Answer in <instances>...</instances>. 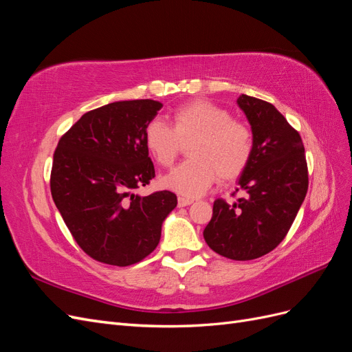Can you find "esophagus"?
<instances>
[{"mask_svg":"<svg viewBox=\"0 0 352 352\" xmlns=\"http://www.w3.org/2000/svg\"><path fill=\"white\" fill-rule=\"evenodd\" d=\"M194 202V199H190V198H184V197H179L177 198V206L179 207H188V206H190Z\"/></svg>","mask_w":352,"mask_h":352,"instance_id":"34e87169","label":"esophagus"}]
</instances>
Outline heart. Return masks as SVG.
Returning a JSON list of instances; mask_svg holds the SVG:
<instances>
[{
	"label": "heart",
	"instance_id": "heart-1",
	"mask_svg": "<svg viewBox=\"0 0 352 352\" xmlns=\"http://www.w3.org/2000/svg\"><path fill=\"white\" fill-rule=\"evenodd\" d=\"M146 151L154 162L168 167L189 146V162L160 179L164 189L184 197H199L219 179L230 182L248 167L252 155V133L247 126L219 105L198 100L173 113V129L160 119L146 124Z\"/></svg>",
	"mask_w": 352,
	"mask_h": 352
}]
</instances>
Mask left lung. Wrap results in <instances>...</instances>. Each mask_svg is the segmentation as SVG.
<instances>
[{
	"label": "left lung",
	"mask_w": 352,
	"mask_h": 352,
	"mask_svg": "<svg viewBox=\"0 0 352 352\" xmlns=\"http://www.w3.org/2000/svg\"><path fill=\"white\" fill-rule=\"evenodd\" d=\"M236 104L252 132V155L238 180L248 197L216 199L204 239L223 257L247 261L283 241L307 195L308 172L300 133L273 104L243 94Z\"/></svg>",
	"instance_id": "obj_1"
}]
</instances>
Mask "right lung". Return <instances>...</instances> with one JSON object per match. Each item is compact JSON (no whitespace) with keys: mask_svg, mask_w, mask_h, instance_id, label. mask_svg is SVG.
Here are the masks:
<instances>
[{"mask_svg":"<svg viewBox=\"0 0 352 352\" xmlns=\"http://www.w3.org/2000/svg\"><path fill=\"white\" fill-rule=\"evenodd\" d=\"M163 104L117 101L85 113L61 136L51 170V195L74 241L94 260L131 265L150 255L177 206L170 190H133L155 176L144 132Z\"/></svg>","mask_w":352,"mask_h":352,"instance_id":"1","label":"right lung"}]
</instances>
